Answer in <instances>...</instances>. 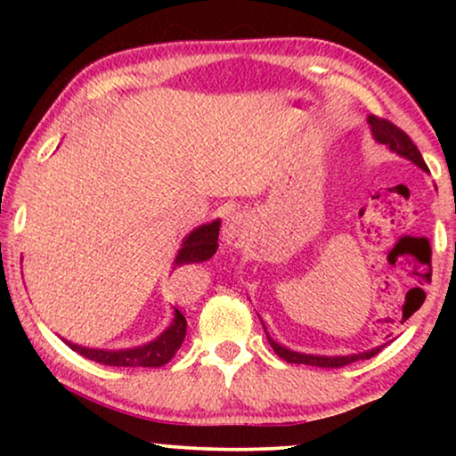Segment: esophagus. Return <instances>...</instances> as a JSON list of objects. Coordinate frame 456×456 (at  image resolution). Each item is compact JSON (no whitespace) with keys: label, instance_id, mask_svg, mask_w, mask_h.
<instances>
[{"label":"esophagus","instance_id":"1","mask_svg":"<svg viewBox=\"0 0 456 456\" xmlns=\"http://www.w3.org/2000/svg\"><path fill=\"white\" fill-rule=\"evenodd\" d=\"M248 230H251V220H248V216L240 214V211H232V214L226 216L222 226L224 245L240 247V242L248 236Z\"/></svg>","mask_w":456,"mask_h":456}]
</instances>
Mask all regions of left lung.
Listing matches in <instances>:
<instances>
[{
  "label": "left lung",
  "instance_id": "obj_1",
  "mask_svg": "<svg viewBox=\"0 0 456 456\" xmlns=\"http://www.w3.org/2000/svg\"><path fill=\"white\" fill-rule=\"evenodd\" d=\"M367 122H370V126H371L373 139L388 147L390 151L401 155V158H407L409 161H413V164L419 166L423 172H428V166L421 158L419 149L415 147V142L409 139L407 133H403L401 128L395 126V124L388 122V120H384V118L370 116V118H367ZM265 334H267V330H265ZM267 340H270L273 353H276L280 359L289 361V363H301V365H314V367H332V370H334V367L351 365L359 359H371L373 354H378L379 351H382V346H378V348H371V351L359 353V354H345V357H326V354H305V353L290 351V348L278 345V342L273 340L270 334H267Z\"/></svg>",
  "mask_w": 456,
  "mask_h": 456
}]
</instances>
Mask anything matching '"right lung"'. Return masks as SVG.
<instances>
[{
    "label": "right lung",
    "instance_id": "obj_1",
    "mask_svg": "<svg viewBox=\"0 0 456 456\" xmlns=\"http://www.w3.org/2000/svg\"><path fill=\"white\" fill-rule=\"evenodd\" d=\"M217 234H220V220L203 224L192 230L183 240V247L174 259V270L184 264H197V261H208L217 251ZM186 336V320L178 309H174V320L166 332L158 338L147 342L142 346L124 348V351H102V348H86L72 345L64 340L72 351L83 357L95 361V363L111 365V367H161L170 361L183 345Z\"/></svg>",
    "mask_w": 456,
    "mask_h": 456
}]
</instances>
